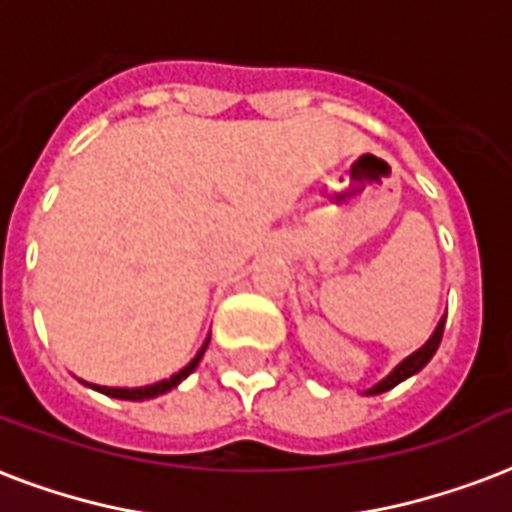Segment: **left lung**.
<instances>
[{
	"label": "left lung",
	"mask_w": 512,
	"mask_h": 512,
	"mask_svg": "<svg viewBox=\"0 0 512 512\" xmlns=\"http://www.w3.org/2000/svg\"><path fill=\"white\" fill-rule=\"evenodd\" d=\"M443 327H446V319H440L438 330L432 333V338H429V341L424 343V346H421L419 351H413L408 360L400 362V365H397V368L392 370V373H389V376H386L384 381H381V384L373 386V389H370V395H381V392H386V389H392V386H397V384H400V381H405V378H408V376H413V373H419V370L424 368V365H427L429 360H432V354L438 351L440 338H443Z\"/></svg>",
	"instance_id": "obj_1"
}]
</instances>
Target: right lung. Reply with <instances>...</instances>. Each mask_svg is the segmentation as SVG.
<instances>
[{"mask_svg":"<svg viewBox=\"0 0 512 512\" xmlns=\"http://www.w3.org/2000/svg\"><path fill=\"white\" fill-rule=\"evenodd\" d=\"M204 357V349L198 351V357H195L187 368H182L177 373V376H171L169 381H158V384L152 386H139V389H115V386H93V389H99V392H104V395L109 397H117V400H150V397H158L163 395V392H169V389H174V386L182 381V378H187L190 373L195 370V365H198V360Z\"/></svg>","mask_w":512,"mask_h":512,"instance_id":"right-lung-1","label":"right lung"}]
</instances>
